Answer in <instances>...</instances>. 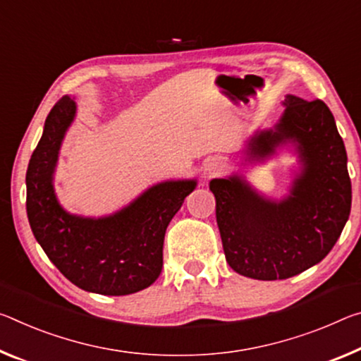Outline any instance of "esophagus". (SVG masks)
Instances as JSON below:
<instances>
[{
    "instance_id": "34e87169",
    "label": "esophagus",
    "mask_w": 361,
    "mask_h": 361,
    "mask_svg": "<svg viewBox=\"0 0 361 361\" xmlns=\"http://www.w3.org/2000/svg\"><path fill=\"white\" fill-rule=\"evenodd\" d=\"M223 169V165H221V162L220 160H216V159H212L210 162L207 164V167H205V171H207V175H216L219 173V171Z\"/></svg>"
}]
</instances>
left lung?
Masks as SVG:
<instances>
[{
	"label": "left lung",
	"instance_id": "8db88e82",
	"mask_svg": "<svg viewBox=\"0 0 361 361\" xmlns=\"http://www.w3.org/2000/svg\"><path fill=\"white\" fill-rule=\"evenodd\" d=\"M274 130L249 141L250 157H263L286 141L297 142L304 171L290 196L273 202L238 176L212 180L226 262L243 276L273 281L295 276L334 247L350 215L352 183L344 141L322 99L288 96Z\"/></svg>",
	"mask_w": 361,
	"mask_h": 361
}]
</instances>
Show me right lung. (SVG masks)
Instances as JSON below:
<instances>
[{
    "mask_svg": "<svg viewBox=\"0 0 361 361\" xmlns=\"http://www.w3.org/2000/svg\"><path fill=\"white\" fill-rule=\"evenodd\" d=\"M75 102L64 96L44 122L27 169V216L48 259L80 289L127 295L146 289L164 265V238L196 181H167L107 219L68 215L56 201L53 171Z\"/></svg>",
    "mask_w": 361,
    "mask_h": 361,
    "instance_id": "add662e5",
    "label": "right lung"
}]
</instances>
